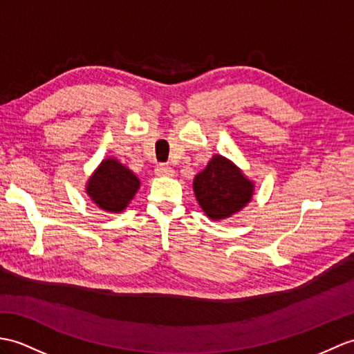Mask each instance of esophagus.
<instances>
[{
    "label": "esophagus",
    "instance_id": "1",
    "mask_svg": "<svg viewBox=\"0 0 354 354\" xmlns=\"http://www.w3.org/2000/svg\"><path fill=\"white\" fill-rule=\"evenodd\" d=\"M155 174L158 176H174L175 170L167 166V164H158V166L155 167Z\"/></svg>",
    "mask_w": 354,
    "mask_h": 354
}]
</instances>
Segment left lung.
I'll return each mask as SVG.
<instances>
[{
	"instance_id": "1",
	"label": "left lung",
	"mask_w": 354,
	"mask_h": 354,
	"mask_svg": "<svg viewBox=\"0 0 354 354\" xmlns=\"http://www.w3.org/2000/svg\"><path fill=\"white\" fill-rule=\"evenodd\" d=\"M197 202L211 220H223L236 214L248 205L254 185L235 164L214 155L193 180Z\"/></svg>"
}]
</instances>
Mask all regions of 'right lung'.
<instances>
[{
	"label": "right lung",
	"mask_w": 354,
	"mask_h": 354,
	"mask_svg": "<svg viewBox=\"0 0 354 354\" xmlns=\"http://www.w3.org/2000/svg\"><path fill=\"white\" fill-rule=\"evenodd\" d=\"M140 188V179L114 158L102 162L88 178L86 193L97 207L109 212H122Z\"/></svg>",
	"instance_id": "add662e5"
}]
</instances>
